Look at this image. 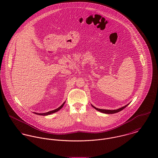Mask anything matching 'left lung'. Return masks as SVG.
Returning <instances> with one entry per match:
<instances>
[{"label":"left lung","instance_id":"obj_1","mask_svg":"<svg viewBox=\"0 0 158 158\" xmlns=\"http://www.w3.org/2000/svg\"><path fill=\"white\" fill-rule=\"evenodd\" d=\"M128 105H129V103H128V104H127V105H125V106H124L122 107V108H118V109H117V110H102V109L97 108L95 107L94 106H93L92 105H91V106H92L94 108H95L96 110H97V111H100V112H101V113H105V114H114V113H118V112H120V111L123 110L124 108H126Z\"/></svg>","mask_w":158,"mask_h":158}]
</instances>
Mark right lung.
I'll list each match as a JSON object with an SVG mask.
<instances>
[{
	"instance_id": "1",
	"label": "right lung",
	"mask_w": 158,
	"mask_h": 158,
	"mask_svg": "<svg viewBox=\"0 0 158 158\" xmlns=\"http://www.w3.org/2000/svg\"><path fill=\"white\" fill-rule=\"evenodd\" d=\"M66 102V101H65ZM65 102L59 107V108H56V110H52V111H48V112H47V113H34L35 114H37V115H50V114H53V113H56V112H57V111H58L60 110H61L63 107V106H64V103H65Z\"/></svg>"
}]
</instances>
